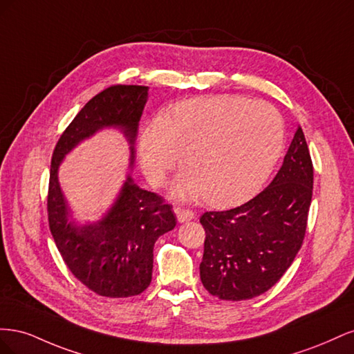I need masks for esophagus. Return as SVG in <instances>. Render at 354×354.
<instances>
[{"instance_id": "obj_1", "label": "esophagus", "mask_w": 354, "mask_h": 354, "mask_svg": "<svg viewBox=\"0 0 354 354\" xmlns=\"http://www.w3.org/2000/svg\"><path fill=\"white\" fill-rule=\"evenodd\" d=\"M176 214H177V220L180 223H186L195 218V212L187 208H176Z\"/></svg>"}]
</instances>
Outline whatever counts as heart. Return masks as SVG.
I'll list each match as a JSON object with an SVG mask.
<instances>
[{
	"mask_svg": "<svg viewBox=\"0 0 354 354\" xmlns=\"http://www.w3.org/2000/svg\"><path fill=\"white\" fill-rule=\"evenodd\" d=\"M283 140L282 116L272 104L211 95L181 102L167 116L147 122L138 155L153 186L167 183L183 155L187 169L177 181L176 195L232 207L263 186L282 153Z\"/></svg>",
	"mask_w": 354,
	"mask_h": 354,
	"instance_id": "1",
	"label": "heart"
}]
</instances>
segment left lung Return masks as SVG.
<instances>
[{
  "mask_svg": "<svg viewBox=\"0 0 354 354\" xmlns=\"http://www.w3.org/2000/svg\"><path fill=\"white\" fill-rule=\"evenodd\" d=\"M313 195V164L301 127L272 183L243 205L203 212L201 281L226 301L264 294L301 248Z\"/></svg>",
  "mask_w": 354,
  "mask_h": 354,
  "instance_id": "obj_1",
  "label": "left lung"
}]
</instances>
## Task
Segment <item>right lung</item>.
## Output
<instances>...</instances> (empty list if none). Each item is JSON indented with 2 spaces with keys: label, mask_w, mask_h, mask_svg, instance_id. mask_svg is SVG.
I'll list each match as a JSON object with an SVG mask.
<instances>
[{
  "label": "right lung",
  "mask_w": 354,
  "mask_h": 354,
  "mask_svg": "<svg viewBox=\"0 0 354 354\" xmlns=\"http://www.w3.org/2000/svg\"><path fill=\"white\" fill-rule=\"evenodd\" d=\"M147 90L145 85L116 84L94 95L62 133L51 158L47 195L50 232L72 274L102 297L138 295L149 286L153 245L177 224L173 205L128 177L108 216L95 224L77 226L68 221L57 169L68 152L103 127H120L133 155Z\"/></svg>",
  "instance_id": "obj_1"
}]
</instances>
